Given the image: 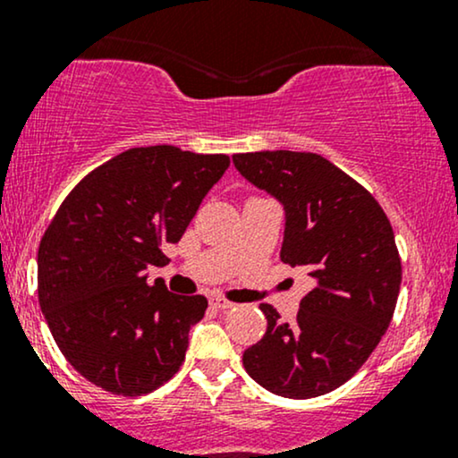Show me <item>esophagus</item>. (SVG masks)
<instances>
[{"mask_svg": "<svg viewBox=\"0 0 458 458\" xmlns=\"http://www.w3.org/2000/svg\"><path fill=\"white\" fill-rule=\"evenodd\" d=\"M211 306L217 310H230V308H234V303L228 301V299H224V297H211Z\"/></svg>", "mask_w": 458, "mask_h": 458, "instance_id": "obj_1", "label": "esophagus"}]
</instances>
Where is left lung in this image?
<instances>
[{"label": "left lung", "instance_id": "8db88e82", "mask_svg": "<svg viewBox=\"0 0 458 458\" xmlns=\"http://www.w3.org/2000/svg\"><path fill=\"white\" fill-rule=\"evenodd\" d=\"M233 161L284 204L282 262L317 280L293 325L262 303L267 334L243 366L277 396H323L364 366L392 323L403 276L392 224L366 187L317 152H239Z\"/></svg>", "mask_w": 458, "mask_h": 458}]
</instances>
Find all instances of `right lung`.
<instances>
[{"label":"right lung","instance_id":"add662e5","mask_svg":"<svg viewBox=\"0 0 458 458\" xmlns=\"http://www.w3.org/2000/svg\"><path fill=\"white\" fill-rule=\"evenodd\" d=\"M228 155L176 146L129 148L72 187L38 247V301L62 355L118 396L155 392L185 361L189 329L207 312L146 267L165 265Z\"/></svg>","mask_w":458,"mask_h":458}]
</instances>
